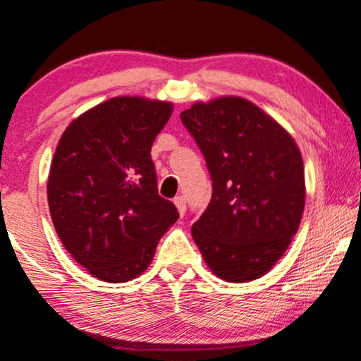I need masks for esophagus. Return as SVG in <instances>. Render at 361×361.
<instances>
[{
  "label": "esophagus",
  "instance_id": "34e87169",
  "mask_svg": "<svg viewBox=\"0 0 361 361\" xmlns=\"http://www.w3.org/2000/svg\"><path fill=\"white\" fill-rule=\"evenodd\" d=\"M173 202H174V205H176L180 216L183 217L185 212H187V200H185V197H176V199H174Z\"/></svg>",
  "mask_w": 361,
  "mask_h": 361
}]
</instances>
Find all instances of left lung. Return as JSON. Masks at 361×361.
<instances>
[{"instance_id":"8db88e82","label":"left lung","mask_w":361,"mask_h":361,"mask_svg":"<svg viewBox=\"0 0 361 361\" xmlns=\"http://www.w3.org/2000/svg\"><path fill=\"white\" fill-rule=\"evenodd\" d=\"M181 121L204 154L211 204L192 226L205 264L228 283L267 274L288 250L305 209L298 145L248 99L195 102Z\"/></svg>"}]
</instances>
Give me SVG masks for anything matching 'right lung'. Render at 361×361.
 <instances>
[{"label": "right lung", "mask_w": 361, "mask_h": 361, "mask_svg": "<svg viewBox=\"0 0 361 361\" xmlns=\"http://www.w3.org/2000/svg\"><path fill=\"white\" fill-rule=\"evenodd\" d=\"M171 113L168 101L113 97L75 118L58 142L47 178L51 219L66 252L106 283L140 276L180 216L157 193L150 159Z\"/></svg>", "instance_id": "add662e5"}]
</instances>
